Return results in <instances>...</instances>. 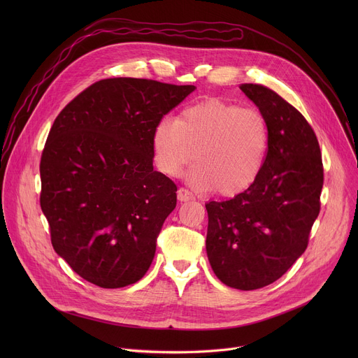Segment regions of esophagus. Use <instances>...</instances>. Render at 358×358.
<instances>
[{"label": "esophagus", "instance_id": "esophagus-1", "mask_svg": "<svg viewBox=\"0 0 358 358\" xmlns=\"http://www.w3.org/2000/svg\"><path fill=\"white\" fill-rule=\"evenodd\" d=\"M177 198H178L180 201H188V199H192V198H194V195H192V194H191V191H188L187 188L180 187V188H178V191H177Z\"/></svg>", "mask_w": 358, "mask_h": 358}]
</instances>
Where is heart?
Segmentation results:
<instances>
[{"mask_svg":"<svg viewBox=\"0 0 358 358\" xmlns=\"http://www.w3.org/2000/svg\"><path fill=\"white\" fill-rule=\"evenodd\" d=\"M265 116L218 99L185 108L174 122L160 120L151 136L157 169L177 177L194 159L188 181L199 191L235 196L258 180L268 155Z\"/></svg>","mask_w":358,"mask_h":358,"instance_id":"obj_1","label":"heart"}]
</instances>
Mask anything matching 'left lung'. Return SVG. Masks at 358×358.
<instances>
[{
  "label": "left lung",
  "instance_id": "8db88e82",
  "mask_svg": "<svg viewBox=\"0 0 358 358\" xmlns=\"http://www.w3.org/2000/svg\"><path fill=\"white\" fill-rule=\"evenodd\" d=\"M269 129L264 169L242 194L206 203L207 255L229 287L255 290L283 276L309 243L320 213L323 163L312 126L272 89L242 83Z\"/></svg>",
  "mask_w": 358,
  "mask_h": 358
}]
</instances>
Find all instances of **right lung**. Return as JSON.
Wrapping results in <instances>:
<instances>
[{
  "label": "right lung",
  "mask_w": 358,
  "mask_h": 358,
  "mask_svg": "<svg viewBox=\"0 0 358 358\" xmlns=\"http://www.w3.org/2000/svg\"><path fill=\"white\" fill-rule=\"evenodd\" d=\"M151 79L99 80L62 109L39 164L41 208L55 252L85 280H140L177 206V185L152 170L156 124L194 92Z\"/></svg>",
  "instance_id": "1"
}]
</instances>
